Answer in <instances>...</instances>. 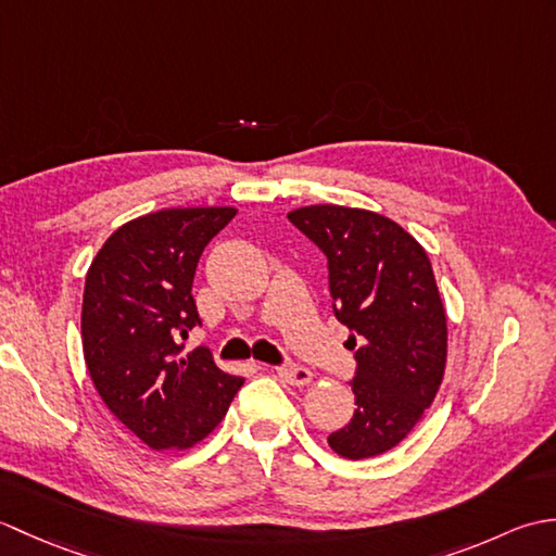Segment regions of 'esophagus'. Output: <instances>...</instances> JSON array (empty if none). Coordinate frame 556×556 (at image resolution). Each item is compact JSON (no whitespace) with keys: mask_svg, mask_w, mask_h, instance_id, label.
I'll use <instances>...</instances> for the list:
<instances>
[{"mask_svg":"<svg viewBox=\"0 0 556 556\" xmlns=\"http://www.w3.org/2000/svg\"><path fill=\"white\" fill-rule=\"evenodd\" d=\"M277 375L285 380L287 384H293V387H303L308 384L313 380V375L308 368H303V365H279L277 368Z\"/></svg>","mask_w":556,"mask_h":556,"instance_id":"obj_1","label":"esophagus"}]
</instances>
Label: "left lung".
<instances>
[{
	"label": "left lung",
	"instance_id": "left-lung-1",
	"mask_svg": "<svg viewBox=\"0 0 556 556\" xmlns=\"http://www.w3.org/2000/svg\"><path fill=\"white\" fill-rule=\"evenodd\" d=\"M289 222L327 255L334 315L356 350V410L327 437L361 460L394 448L416 428L446 365V313L430 257L396 222L370 210L308 205Z\"/></svg>",
	"mask_w": 556,
	"mask_h": 556
}]
</instances>
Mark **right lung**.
<instances>
[{
	"mask_svg": "<svg viewBox=\"0 0 556 556\" xmlns=\"http://www.w3.org/2000/svg\"><path fill=\"white\" fill-rule=\"evenodd\" d=\"M233 207H172L126 222L98 251L83 291V356L98 394L155 452L188 448L227 416L243 377L205 346L181 356L200 325L193 277Z\"/></svg>",
	"mask_w": 556,
	"mask_h": 556,
	"instance_id": "1",
	"label": "right lung"
}]
</instances>
